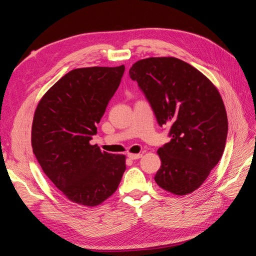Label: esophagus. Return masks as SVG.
I'll return each instance as SVG.
<instances>
[{
	"mask_svg": "<svg viewBox=\"0 0 256 256\" xmlns=\"http://www.w3.org/2000/svg\"><path fill=\"white\" fill-rule=\"evenodd\" d=\"M128 156V158H130V159H132V160H136V159H140L143 154H127Z\"/></svg>",
	"mask_w": 256,
	"mask_h": 256,
	"instance_id": "1",
	"label": "esophagus"
}]
</instances>
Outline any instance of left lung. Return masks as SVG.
<instances>
[{
  "label": "left lung",
  "mask_w": 256,
  "mask_h": 256,
  "mask_svg": "<svg viewBox=\"0 0 256 256\" xmlns=\"http://www.w3.org/2000/svg\"><path fill=\"white\" fill-rule=\"evenodd\" d=\"M171 141L158 150L160 188L186 196L200 188L221 159L228 116L214 85L196 68L176 58L138 60L129 70Z\"/></svg>",
  "instance_id": "obj_1"
}]
</instances>
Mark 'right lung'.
Here are the masks:
<instances>
[{"label": "right lung", "mask_w": 256, "mask_h": 256, "mask_svg": "<svg viewBox=\"0 0 256 256\" xmlns=\"http://www.w3.org/2000/svg\"><path fill=\"white\" fill-rule=\"evenodd\" d=\"M125 66L69 72L46 92L32 125L33 152L44 173L74 203L97 206L118 189L125 156L90 144Z\"/></svg>", "instance_id": "obj_1"}]
</instances>
